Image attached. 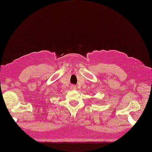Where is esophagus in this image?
Masks as SVG:
<instances>
[{
  "mask_svg": "<svg viewBox=\"0 0 152 152\" xmlns=\"http://www.w3.org/2000/svg\"><path fill=\"white\" fill-rule=\"evenodd\" d=\"M71 88H72V89H75V88H76V87H75L74 86H72Z\"/></svg>",
  "mask_w": 152,
  "mask_h": 152,
  "instance_id": "1",
  "label": "esophagus"
}]
</instances>
